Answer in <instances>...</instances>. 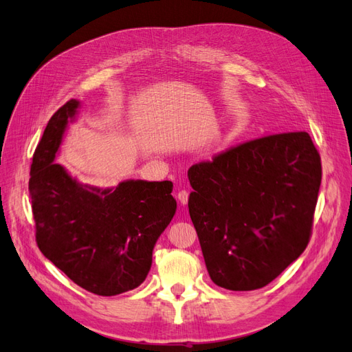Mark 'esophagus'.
<instances>
[{
	"instance_id": "obj_1",
	"label": "esophagus",
	"mask_w": 352,
	"mask_h": 352,
	"mask_svg": "<svg viewBox=\"0 0 352 352\" xmlns=\"http://www.w3.org/2000/svg\"><path fill=\"white\" fill-rule=\"evenodd\" d=\"M177 199H179L180 204H182V206H186V204H188V199H189V192H188V190H185V189L179 190Z\"/></svg>"
}]
</instances>
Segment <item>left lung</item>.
<instances>
[{
    "instance_id": "left-lung-1",
    "label": "left lung",
    "mask_w": 352,
    "mask_h": 352,
    "mask_svg": "<svg viewBox=\"0 0 352 352\" xmlns=\"http://www.w3.org/2000/svg\"><path fill=\"white\" fill-rule=\"evenodd\" d=\"M188 177L189 214L217 286L260 289L307 248L322 184L320 154L307 132L232 146L190 166Z\"/></svg>"
}]
</instances>
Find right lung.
<instances>
[{"mask_svg":"<svg viewBox=\"0 0 352 352\" xmlns=\"http://www.w3.org/2000/svg\"><path fill=\"white\" fill-rule=\"evenodd\" d=\"M70 100L50 119L30 164L29 194L38 248L69 279L95 295L113 296L140 286L154 245L176 212L173 184L126 180L113 189L79 185L54 163Z\"/></svg>","mask_w":352,"mask_h":352,"instance_id":"1","label":"right lung"}]
</instances>
